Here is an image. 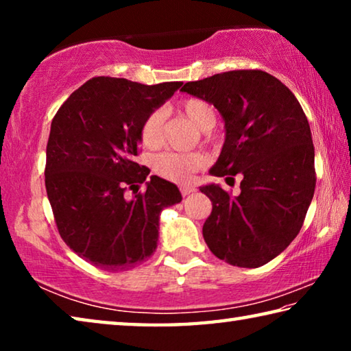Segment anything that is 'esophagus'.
<instances>
[{"instance_id": "1", "label": "esophagus", "mask_w": 351, "mask_h": 351, "mask_svg": "<svg viewBox=\"0 0 351 351\" xmlns=\"http://www.w3.org/2000/svg\"><path fill=\"white\" fill-rule=\"evenodd\" d=\"M195 192V187L192 186H181V193L184 195V197H187V195L193 193Z\"/></svg>"}]
</instances>
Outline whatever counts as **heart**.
<instances>
[{
    "instance_id": "obj_1",
    "label": "heart",
    "mask_w": 351,
    "mask_h": 351,
    "mask_svg": "<svg viewBox=\"0 0 351 351\" xmlns=\"http://www.w3.org/2000/svg\"><path fill=\"white\" fill-rule=\"evenodd\" d=\"M184 114L195 127L207 132L215 123V110L212 108L206 100L187 99L182 104ZM162 116L161 112H150L141 123L139 139L142 145L153 148L159 144V134H161ZM204 165V158L199 153H175L165 152L154 158L153 167L159 176L173 182H189L192 180L195 171H198Z\"/></svg>"
}]
</instances>
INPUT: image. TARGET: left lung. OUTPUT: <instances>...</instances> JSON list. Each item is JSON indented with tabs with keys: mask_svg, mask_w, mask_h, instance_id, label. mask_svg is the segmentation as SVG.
<instances>
[{
	"mask_svg": "<svg viewBox=\"0 0 351 351\" xmlns=\"http://www.w3.org/2000/svg\"><path fill=\"white\" fill-rule=\"evenodd\" d=\"M182 93L215 106L224 122L213 176H243L240 195L219 184L199 190L212 201L203 237L212 254L258 268L289 246L311 204L316 173L311 130L299 100L274 75L241 69L187 82Z\"/></svg>",
	"mask_w": 351,
	"mask_h": 351,
	"instance_id": "obj_1",
	"label": "left lung"
}]
</instances>
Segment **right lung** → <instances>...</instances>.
Segmentation results:
<instances>
[{
    "instance_id": "1",
    "label": "right lung",
    "mask_w": 351,
    "mask_h": 351,
    "mask_svg": "<svg viewBox=\"0 0 351 351\" xmlns=\"http://www.w3.org/2000/svg\"><path fill=\"white\" fill-rule=\"evenodd\" d=\"M182 82L142 85L94 77L68 97L51 123L45 184L63 241L100 269L127 271L154 252L159 218L181 203L173 182L147 180L134 162L144 119L180 90Z\"/></svg>"
}]
</instances>
